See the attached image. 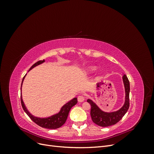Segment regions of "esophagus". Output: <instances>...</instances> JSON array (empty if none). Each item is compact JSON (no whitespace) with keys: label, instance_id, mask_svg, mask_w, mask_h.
Listing matches in <instances>:
<instances>
[{"label":"esophagus","instance_id":"34e87169","mask_svg":"<svg viewBox=\"0 0 154 154\" xmlns=\"http://www.w3.org/2000/svg\"><path fill=\"white\" fill-rule=\"evenodd\" d=\"M84 100H85V96H84L81 95V96H79L78 97V101L79 102H83V101H84Z\"/></svg>","mask_w":154,"mask_h":154}]
</instances>
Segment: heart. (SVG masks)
<instances>
[{"label":"heart","mask_w":154,"mask_h":154,"mask_svg":"<svg viewBox=\"0 0 154 154\" xmlns=\"http://www.w3.org/2000/svg\"><path fill=\"white\" fill-rule=\"evenodd\" d=\"M96 69V67H95V66H90V67H88L86 69V71H87V72H92L93 71H94Z\"/></svg>","instance_id":"1"}]
</instances>
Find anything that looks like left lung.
<instances>
[{"instance_id": "8db88e82", "label": "left lung", "mask_w": 154, "mask_h": 154, "mask_svg": "<svg viewBox=\"0 0 154 154\" xmlns=\"http://www.w3.org/2000/svg\"><path fill=\"white\" fill-rule=\"evenodd\" d=\"M123 81L124 83L125 91V103L122 108L118 110L111 112H106L101 110L92 100L88 99L87 102L91 106V116L92 122L95 124L102 127H109L114 125L119 122L122 118L127 113L128 110L129 103V93H130V83L126 75L123 76Z\"/></svg>"}]
</instances>
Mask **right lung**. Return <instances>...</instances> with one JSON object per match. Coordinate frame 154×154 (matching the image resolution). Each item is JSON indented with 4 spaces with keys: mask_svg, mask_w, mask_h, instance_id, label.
<instances>
[{
    "mask_svg": "<svg viewBox=\"0 0 154 154\" xmlns=\"http://www.w3.org/2000/svg\"><path fill=\"white\" fill-rule=\"evenodd\" d=\"M44 62H45V60H40V61L36 62L35 64L32 65V66L31 67V68L29 70V71L32 68H34L35 67L38 66V65H40V64H42ZM26 75L22 79V84H21V91H22V86L23 81H24V80ZM77 103H78L77 98L76 97H74V98H73L71 101L67 102V103L65 104L62 107L61 109H60L58 113L54 114L48 118H41L35 117V116H34L33 115H32L28 111V110L27 109L26 106H25V104L24 103V101H23L22 97V94H21V104H22L23 109H24V110L25 111V112L31 118V119L32 121V122H35L36 124L39 125L41 127L48 128V129H56V128H60V127H62V126L66 122L70 110H71L72 107L74 105H75Z\"/></svg>",
    "mask_w": 154,
    "mask_h": 154,
    "instance_id": "right-lung-1",
    "label": "right lung"
}]
</instances>
